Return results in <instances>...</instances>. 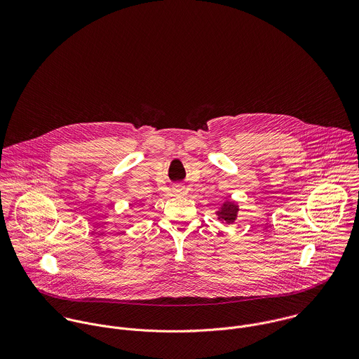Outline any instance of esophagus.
<instances>
[{
    "mask_svg": "<svg viewBox=\"0 0 359 359\" xmlns=\"http://www.w3.org/2000/svg\"><path fill=\"white\" fill-rule=\"evenodd\" d=\"M184 187H181V185H175V187H172V192L175 194V195H181V194H184Z\"/></svg>",
    "mask_w": 359,
    "mask_h": 359,
    "instance_id": "34e87169",
    "label": "esophagus"
}]
</instances>
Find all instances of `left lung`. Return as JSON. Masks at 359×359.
<instances>
[{
  "label": "left lung",
  "mask_w": 359,
  "mask_h": 359,
  "mask_svg": "<svg viewBox=\"0 0 359 359\" xmlns=\"http://www.w3.org/2000/svg\"><path fill=\"white\" fill-rule=\"evenodd\" d=\"M238 212H239V205L235 201H224L221 205H218V208L215 211L217 218L219 219L221 224H233L238 218Z\"/></svg>",
  "instance_id": "1"
}]
</instances>
